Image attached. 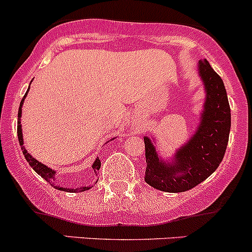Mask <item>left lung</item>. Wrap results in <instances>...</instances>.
<instances>
[{
    "label": "left lung",
    "instance_id": "obj_1",
    "mask_svg": "<svg viewBox=\"0 0 252 252\" xmlns=\"http://www.w3.org/2000/svg\"><path fill=\"white\" fill-rule=\"evenodd\" d=\"M206 100L197 130L175 151L172 162L159 158L154 141L145 136V182L166 192H183L207 179L222 162L230 131V107L220 75L207 60L199 62Z\"/></svg>",
    "mask_w": 252,
    "mask_h": 252
}]
</instances>
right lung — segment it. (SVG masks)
Instances as JSON below:
<instances>
[{"label": "right lung", "mask_w": 252, "mask_h": 252, "mask_svg": "<svg viewBox=\"0 0 252 252\" xmlns=\"http://www.w3.org/2000/svg\"><path fill=\"white\" fill-rule=\"evenodd\" d=\"M29 91V90H28ZM28 91L25 93L24 97L22 98V101H20V105H19V111H18V126H17V133H18V140H19V145L22 146V150H23V155H24L25 159H27L28 162H29L30 167H32V169H34L35 172H36L37 174L41 175L42 178H44L45 180H47L48 183H50L51 185H52L53 188H56V189L58 190H62V191H67V192H80V191H85V190H89L90 189V187H81V188H77V189H72V188H62L60 187V185H57L55 183V174L56 172L52 171L51 168H48L47 166H45L44 163H41V162L37 161L36 158H34V157L32 156V155L29 154V152L27 151V149L24 147V142H23V134H22V124H20V117H22V106H23V102H24L25 97H27L28 95ZM101 167V161L97 158L95 159V162H94L93 164V169L95 172H97L98 169H100Z\"/></svg>", "instance_id": "right-lung-1"}]
</instances>
